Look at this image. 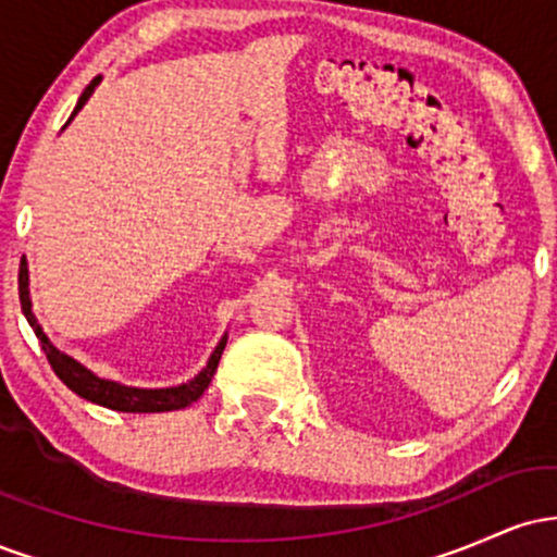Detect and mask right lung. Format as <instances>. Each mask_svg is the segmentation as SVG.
Listing matches in <instances>:
<instances>
[{
  "instance_id": "1",
  "label": "right lung",
  "mask_w": 557,
  "mask_h": 557,
  "mask_svg": "<svg viewBox=\"0 0 557 557\" xmlns=\"http://www.w3.org/2000/svg\"><path fill=\"white\" fill-rule=\"evenodd\" d=\"M101 75H96V78L88 83L86 91L81 94L78 104H75V112L70 114V120L75 117L83 110V104L88 101V96L94 94V88L99 86ZM67 120V123H70ZM65 123V125H67ZM17 290H21V309L25 319H28V324L34 327L38 343H41V350L47 354L49 363H52L54 374L60 376L65 385L73 389L75 395H81V398L96 403V406H104V408H112V411H125V413H162V411H177V408H185L190 406V403L198 400L203 395V389L209 387V382H212V376L216 372V363L222 359V350H225V343H227V335L222 337L220 343H216L214 354L209 356L207 367L198 372L194 380L185 382V385H177V387H159V389H146V387H127V385H120V382H112V380H101V376H96L91 369H86L83 363H78L73 359V356L62 354L60 348H54L52 341H49L47 335H44L41 324H38V319L34 314V309H30V293H28V261L25 257L21 259V274H17Z\"/></svg>"
}]
</instances>
